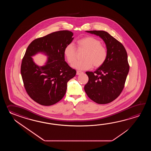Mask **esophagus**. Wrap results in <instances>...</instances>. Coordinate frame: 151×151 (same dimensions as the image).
<instances>
[{
	"instance_id": "1",
	"label": "esophagus",
	"mask_w": 151,
	"mask_h": 151,
	"mask_svg": "<svg viewBox=\"0 0 151 151\" xmlns=\"http://www.w3.org/2000/svg\"><path fill=\"white\" fill-rule=\"evenodd\" d=\"M82 73H83V72H81V71H77V75H80V74H82Z\"/></svg>"
}]
</instances>
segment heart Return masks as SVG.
<instances>
[{
    "instance_id": "obj_1",
    "label": "heart",
    "mask_w": 151,
    "mask_h": 151,
    "mask_svg": "<svg viewBox=\"0 0 151 151\" xmlns=\"http://www.w3.org/2000/svg\"><path fill=\"white\" fill-rule=\"evenodd\" d=\"M78 50H83L85 52L82 55L83 60L76 62L72 67L79 70H86L92 66L101 67L105 63L108 56V52L105 46L101 44L99 40L86 36L77 41ZM64 55L70 64L75 62L77 59L76 48L73 44H68L64 48Z\"/></svg>"
}]
</instances>
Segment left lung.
Returning a JSON list of instances; mask_svg holds the SVG:
<instances>
[{
  "label": "left lung",
  "mask_w": 151,
  "mask_h": 151,
  "mask_svg": "<svg viewBox=\"0 0 151 151\" xmlns=\"http://www.w3.org/2000/svg\"><path fill=\"white\" fill-rule=\"evenodd\" d=\"M99 36L106 44L108 56L105 63L94 72H86L88 83L84 90L91 99L106 104L122 93L129 72L127 54L122 44L104 31H86Z\"/></svg>",
  "instance_id": "left-lung-1"
}]
</instances>
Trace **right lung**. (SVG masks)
Segmentation results:
<instances>
[{
	"mask_svg": "<svg viewBox=\"0 0 151 151\" xmlns=\"http://www.w3.org/2000/svg\"><path fill=\"white\" fill-rule=\"evenodd\" d=\"M73 35L68 30L53 32L34 40L27 47L20 72L26 92L36 103L50 106L64 96L68 81L76 74L64 55V48L72 42ZM38 52L48 57L42 67L35 65L32 58Z\"/></svg>",
	"mask_w": 151,
	"mask_h": 151,
	"instance_id": "1",
	"label": "right lung"
}]
</instances>
